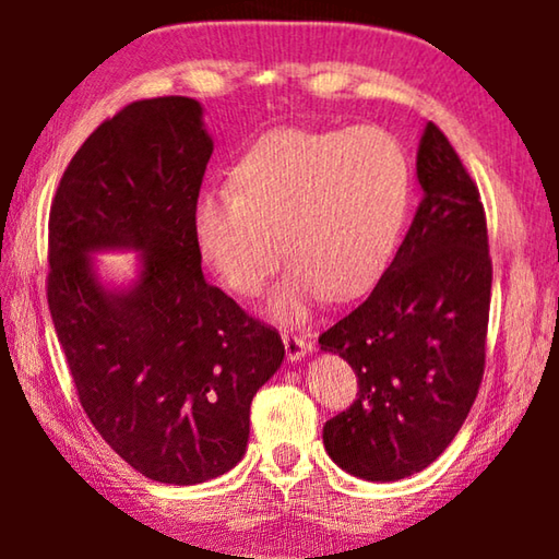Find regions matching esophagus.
<instances>
[{
    "instance_id": "34e87169",
    "label": "esophagus",
    "mask_w": 559,
    "mask_h": 559,
    "mask_svg": "<svg viewBox=\"0 0 559 559\" xmlns=\"http://www.w3.org/2000/svg\"><path fill=\"white\" fill-rule=\"evenodd\" d=\"M283 345H286V355H288V359L290 362H296V359H300L302 355L306 353H310V345L308 340H302V337H298L296 333H286V330H283Z\"/></svg>"
}]
</instances>
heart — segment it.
<instances>
[{"mask_svg":"<svg viewBox=\"0 0 559 559\" xmlns=\"http://www.w3.org/2000/svg\"><path fill=\"white\" fill-rule=\"evenodd\" d=\"M409 204L412 165L392 132L281 128L239 157L231 189L194 202L192 236L216 276L243 298L266 290L286 251L293 261L271 313L300 320L328 296L353 300L377 286Z\"/></svg>","mask_w":559,"mask_h":559,"instance_id":"b5f03b06","label":"heart"}]
</instances>
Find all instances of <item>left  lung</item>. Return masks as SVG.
I'll return each mask as SVG.
<instances>
[{
    "label": "left lung",
    "instance_id": "obj_1",
    "mask_svg": "<svg viewBox=\"0 0 559 559\" xmlns=\"http://www.w3.org/2000/svg\"><path fill=\"white\" fill-rule=\"evenodd\" d=\"M424 200L390 269L318 337L357 374V400L325 421L340 468L400 480L456 437L486 370L493 263L478 187L439 126L416 155Z\"/></svg>",
    "mask_w": 559,
    "mask_h": 559
}]
</instances>
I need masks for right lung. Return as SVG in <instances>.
Returning a JSON list of instances; mask_svg holds the SVG:
<instances>
[{"instance_id": "add662e5", "label": "right lung", "mask_w": 559, "mask_h": 559, "mask_svg": "<svg viewBox=\"0 0 559 559\" xmlns=\"http://www.w3.org/2000/svg\"><path fill=\"white\" fill-rule=\"evenodd\" d=\"M214 143L194 98L135 100L66 167L49 214L51 320L83 412L143 476L192 486L241 461L251 400L286 355L276 328L202 276L192 210ZM144 251L106 292L91 250Z\"/></svg>"}]
</instances>
